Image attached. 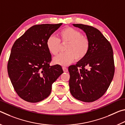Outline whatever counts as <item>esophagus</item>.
<instances>
[{"mask_svg": "<svg viewBox=\"0 0 125 125\" xmlns=\"http://www.w3.org/2000/svg\"><path fill=\"white\" fill-rule=\"evenodd\" d=\"M62 69H63V71L64 72H68V68L66 67H62Z\"/></svg>", "mask_w": 125, "mask_h": 125, "instance_id": "1", "label": "esophagus"}]
</instances>
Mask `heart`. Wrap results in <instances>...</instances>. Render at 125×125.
Here are the masks:
<instances>
[{
    "label": "heart",
    "mask_w": 125,
    "mask_h": 125,
    "mask_svg": "<svg viewBox=\"0 0 125 125\" xmlns=\"http://www.w3.org/2000/svg\"><path fill=\"white\" fill-rule=\"evenodd\" d=\"M58 38L49 37L46 41V46L51 54H58L61 44L67 43L65 47V53L55 57L53 63L61 65H67L75 60L79 61L85 57L90 50V40L86 36L82 35L78 30L71 27H65L58 33Z\"/></svg>",
    "instance_id": "obj_1"
}]
</instances>
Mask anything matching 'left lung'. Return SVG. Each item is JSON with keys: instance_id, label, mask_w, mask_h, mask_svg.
I'll return each mask as SVG.
<instances>
[{"instance_id": "1", "label": "left lung", "mask_w": 125, "mask_h": 125, "mask_svg": "<svg viewBox=\"0 0 125 125\" xmlns=\"http://www.w3.org/2000/svg\"><path fill=\"white\" fill-rule=\"evenodd\" d=\"M73 26L85 32L90 47L85 58L68 68L69 89L77 100L93 102L105 94L113 79L115 65L113 48L97 29L80 24Z\"/></svg>"}]
</instances>
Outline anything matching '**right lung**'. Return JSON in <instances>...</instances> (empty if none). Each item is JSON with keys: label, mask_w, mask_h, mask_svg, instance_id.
I'll use <instances>...</instances> for the list:
<instances>
[{"label": "right lung", "mask_w": 125, "mask_h": 125, "mask_svg": "<svg viewBox=\"0 0 125 125\" xmlns=\"http://www.w3.org/2000/svg\"><path fill=\"white\" fill-rule=\"evenodd\" d=\"M62 23L33 25L17 39L11 48L8 73L17 94L30 103L47 98L52 85L63 73L60 65L51 66L46 41Z\"/></svg>", "instance_id": "obj_1"}]
</instances>
